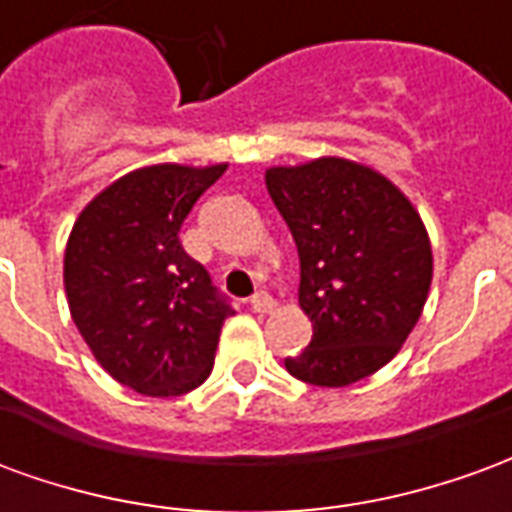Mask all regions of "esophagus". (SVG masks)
I'll return each mask as SVG.
<instances>
[{
  "label": "esophagus",
  "instance_id": "obj_1",
  "mask_svg": "<svg viewBox=\"0 0 512 512\" xmlns=\"http://www.w3.org/2000/svg\"><path fill=\"white\" fill-rule=\"evenodd\" d=\"M249 304H252V310H255V312H274V310H277V301L271 299L266 290H257L255 296L249 299Z\"/></svg>",
  "mask_w": 512,
  "mask_h": 512
}]
</instances>
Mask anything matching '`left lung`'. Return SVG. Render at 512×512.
Returning <instances> with one entry per match:
<instances>
[{
  "instance_id": "1",
  "label": "left lung",
  "mask_w": 512,
  "mask_h": 512,
  "mask_svg": "<svg viewBox=\"0 0 512 512\" xmlns=\"http://www.w3.org/2000/svg\"><path fill=\"white\" fill-rule=\"evenodd\" d=\"M266 189L299 249V307L312 321L288 373L315 386L373 376L428 301L433 252L417 208L381 172L337 156L266 169Z\"/></svg>"
}]
</instances>
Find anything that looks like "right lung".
Segmentation results:
<instances>
[{
    "label": "right lung",
    "mask_w": 512,
    "mask_h": 512,
    "mask_svg": "<svg viewBox=\"0 0 512 512\" xmlns=\"http://www.w3.org/2000/svg\"><path fill=\"white\" fill-rule=\"evenodd\" d=\"M227 164H153L84 205L65 246L71 318L109 376L139 395H186L211 376L233 315L180 246V224Z\"/></svg>",
    "instance_id": "1"
}]
</instances>
